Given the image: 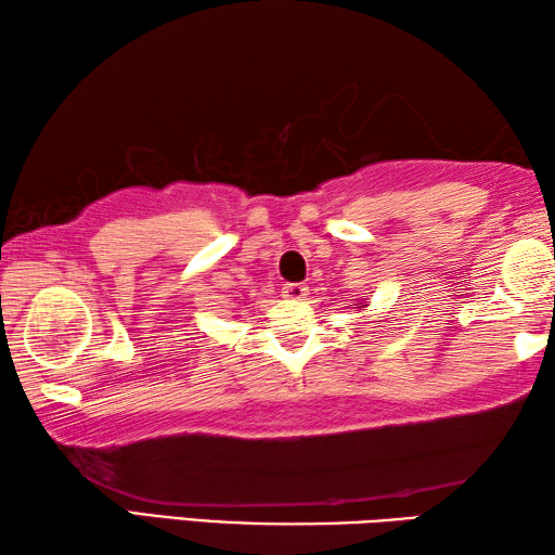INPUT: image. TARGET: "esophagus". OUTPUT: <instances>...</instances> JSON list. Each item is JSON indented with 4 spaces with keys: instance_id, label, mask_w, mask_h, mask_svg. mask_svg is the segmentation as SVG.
Wrapping results in <instances>:
<instances>
[{
    "instance_id": "1",
    "label": "esophagus",
    "mask_w": 555,
    "mask_h": 555,
    "mask_svg": "<svg viewBox=\"0 0 555 555\" xmlns=\"http://www.w3.org/2000/svg\"><path fill=\"white\" fill-rule=\"evenodd\" d=\"M281 294L288 300H304L308 296V286L306 284H284Z\"/></svg>"
}]
</instances>
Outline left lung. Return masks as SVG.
<instances>
[{
    "instance_id": "1",
    "label": "left lung",
    "mask_w": 555,
    "mask_h": 555,
    "mask_svg": "<svg viewBox=\"0 0 555 555\" xmlns=\"http://www.w3.org/2000/svg\"><path fill=\"white\" fill-rule=\"evenodd\" d=\"M357 308H360V311H362V308H364V306H360V304H357Z\"/></svg>"
}]
</instances>
